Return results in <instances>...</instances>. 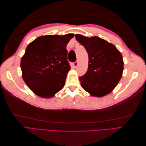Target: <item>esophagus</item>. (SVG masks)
Segmentation results:
<instances>
[{
  "instance_id": "esophagus-1",
  "label": "esophagus",
  "mask_w": 146,
  "mask_h": 146,
  "mask_svg": "<svg viewBox=\"0 0 146 146\" xmlns=\"http://www.w3.org/2000/svg\"><path fill=\"white\" fill-rule=\"evenodd\" d=\"M78 65V61H75V62H74V63H73L74 68H76Z\"/></svg>"
}]
</instances>
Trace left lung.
<instances>
[{
  "label": "left lung",
  "mask_w": 146,
  "mask_h": 146,
  "mask_svg": "<svg viewBox=\"0 0 146 146\" xmlns=\"http://www.w3.org/2000/svg\"><path fill=\"white\" fill-rule=\"evenodd\" d=\"M75 38L88 54V70L84 75L79 77L82 87L94 97L108 94L122 76V54L114 45L98 37L89 38L76 35Z\"/></svg>",
  "instance_id": "1"
}]
</instances>
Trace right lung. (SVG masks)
Returning <instances> with one entry per match:
<instances>
[{
	"instance_id": "right-lung-1",
	"label": "right lung",
	"mask_w": 146,
	"mask_h": 146,
	"mask_svg": "<svg viewBox=\"0 0 146 146\" xmlns=\"http://www.w3.org/2000/svg\"><path fill=\"white\" fill-rule=\"evenodd\" d=\"M73 36H41L27 46L21 68L24 81L36 95L49 98L64 87L70 70L66 45Z\"/></svg>"
}]
</instances>
